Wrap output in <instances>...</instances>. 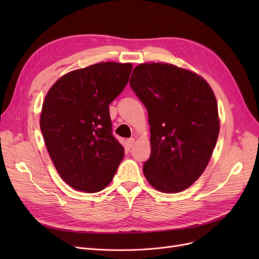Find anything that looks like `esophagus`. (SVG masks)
<instances>
[{
  "label": "esophagus",
  "mask_w": 259,
  "mask_h": 259,
  "mask_svg": "<svg viewBox=\"0 0 259 259\" xmlns=\"http://www.w3.org/2000/svg\"><path fill=\"white\" fill-rule=\"evenodd\" d=\"M134 144H135V139H134V138H130V139L127 140V148H128V149L133 148V146H134Z\"/></svg>",
  "instance_id": "obj_1"
}]
</instances>
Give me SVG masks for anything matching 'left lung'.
I'll use <instances>...</instances> for the list:
<instances>
[{
  "label": "left lung",
  "mask_w": 259,
  "mask_h": 259,
  "mask_svg": "<svg viewBox=\"0 0 259 259\" xmlns=\"http://www.w3.org/2000/svg\"><path fill=\"white\" fill-rule=\"evenodd\" d=\"M130 84L148 110L150 158L144 174L154 189L177 193L205 170L221 121L209 84L190 70L162 62L138 65Z\"/></svg>",
  "instance_id": "1"
}]
</instances>
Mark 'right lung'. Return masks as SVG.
Wrapping results in <instances>:
<instances>
[{"label": "right lung", "instance_id": "obj_1", "mask_svg": "<svg viewBox=\"0 0 259 259\" xmlns=\"http://www.w3.org/2000/svg\"><path fill=\"white\" fill-rule=\"evenodd\" d=\"M133 65L99 62L62 75L48 92L40 127L60 177L94 193L110 184L124 158L112 135L109 105L126 86Z\"/></svg>", "mask_w": 259, "mask_h": 259}]
</instances>
